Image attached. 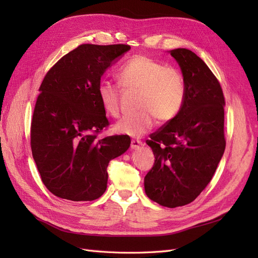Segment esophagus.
<instances>
[{
  "mask_svg": "<svg viewBox=\"0 0 258 258\" xmlns=\"http://www.w3.org/2000/svg\"><path fill=\"white\" fill-rule=\"evenodd\" d=\"M141 145H142V142L139 141V140H131L130 147L132 148V150H137V148H139Z\"/></svg>",
  "mask_w": 258,
  "mask_h": 258,
  "instance_id": "obj_1",
  "label": "esophagus"
}]
</instances>
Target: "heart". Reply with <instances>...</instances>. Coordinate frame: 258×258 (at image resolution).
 Wrapping results in <instances>:
<instances>
[{
  "label": "heart",
  "mask_w": 258,
  "mask_h": 258,
  "mask_svg": "<svg viewBox=\"0 0 258 258\" xmlns=\"http://www.w3.org/2000/svg\"><path fill=\"white\" fill-rule=\"evenodd\" d=\"M124 89L138 91L139 112L123 117L115 124L116 132L130 137H142L155 123L169 121L182 110L186 98V81L176 67L163 64L144 54H136L127 60L117 74ZM98 97L106 114H120L119 86L101 82Z\"/></svg>",
  "instance_id": "heart-1"
}]
</instances>
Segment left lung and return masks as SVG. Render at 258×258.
I'll return each mask as SVG.
<instances>
[{
    "label": "left lung",
    "mask_w": 258,
    "mask_h": 258,
    "mask_svg": "<svg viewBox=\"0 0 258 258\" xmlns=\"http://www.w3.org/2000/svg\"><path fill=\"white\" fill-rule=\"evenodd\" d=\"M186 81L182 110L146 143L155 155L144 177L147 197L162 207L176 208L196 199L212 179L222 159L225 98L220 82L196 53L170 50Z\"/></svg>",
    "instance_id": "1"
}]
</instances>
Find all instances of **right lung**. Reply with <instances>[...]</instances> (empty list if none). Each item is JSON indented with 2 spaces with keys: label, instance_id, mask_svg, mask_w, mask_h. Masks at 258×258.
Returning <instances> with one entry per match:
<instances>
[{
  "label": "right lung",
  "instance_id": "right-lung-1",
  "mask_svg": "<svg viewBox=\"0 0 258 258\" xmlns=\"http://www.w3.org/2000/svg\"><path fill=\"white\" fill-rule=\"evenodd\" d=\"M129 45L82 44L46 73L31 121V148L42 182L72 201L102 196L107 166L130 146L128 136L98 139L106 128L98 97L101 76Z\"/></svg>",
  "mask_w": 258,
  "mask_h": 258
}]
</instances>
